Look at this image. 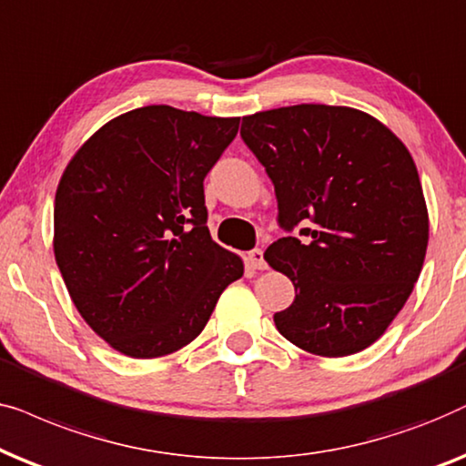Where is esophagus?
Segmentation results:
<instances>
[{"instance_id":"esophagus-1","label":"esophagus","mask_w":466,"mask_h":466,"mask_svg":"<svg viewBox=\"0 0 466 466\" xmlns=\"http://www.w3.org/2000/svg\"><path fill=\"white\" fill-rule=\"evenodd\" d=\"M247 264L256 270H264L266 268V259H264V251L262 249H251L247 253Z\"/></svg>"}]
</instances>
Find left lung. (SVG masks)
I'll return each mask as SVG.
<instances>
[{
    "label": "left lung",
    "mask_w": 466,
    "mask_h": 466,
    "mask_svg": "<svg viewBox=\"0 0 466 466\" xmlns=\"http://www.w3.org/2000/svg\"><path fill=\"white\" fill-rule=\"evenodd\" d=\"M240 138L275 185L288 232L264 253L296 289L277 330L326 358L367 350L424 264L428 213L411 155L370 115L326 104L243 116Z\"/></svg>",
    "instance_id": "1"
}]
</instances>
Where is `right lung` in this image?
I'll use <instances>...</instances> for the list:
<instances>
[{"mask_svg": "<svg viewBox=\"0 0 466 466\" xmlns=\"http://www.w3.org/2000/svg\"><path fill=\"white\" fill-rule=\"evenodd\" d=\"M238 119L129 110L80 147L55 196V259L83 319L129 358L204 330L243 262L210 238L204 178Z\"/></svg>", "mask_w": 466, "mask_h": 466, "instance_id": "right-lung-1", "label": "right lung"}]
</instances>
